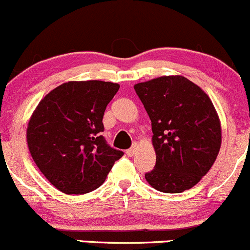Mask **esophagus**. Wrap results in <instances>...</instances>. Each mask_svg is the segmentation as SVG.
Masks as SVG:
<instances>
[{
	"mask_svg": "<svg viewBox=\"0 0 250 250\" xmlns=\"http://www.w3.org/2000/svg\"><path fill=\"white\" fill-rule=\"evenodd\" d=\"M136 150H137V144H133L130 149H127V150H126V155L132 156L133 154L136 153Z\"/></svg>",
	"mask_w": 250,
	"mask_h": 250,
	"instance_id": "esophagus-1",
	"label": "esophagus"
}]
</instances>
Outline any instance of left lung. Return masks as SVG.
Listing matches in <instances>:
<instances>
[{
    "mask_svg": "<svg viewBox=\"0 0 250 250\" xmlns=\"http://www.w3.org/2000/svg\"><path fill=\"white\" fill-rule=\"evenodd\" d=\"M151 122L156 163L146 179L154 189H190L214 164L221 144L215 108L205 91L182 76L159 77L135 85Z\"/></svg>",
    "mask_w": 250,
    "mask_h": 250,
    "instance_id": "left-lung-1",
    "label": "left lung"
}]
</instances>
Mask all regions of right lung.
<instances>
[{"label": "right lung", "mask_w": 250, "mask_h": 250, "mask_svg": "<svg viewBox=\"0 0 250 250\" xmlns=\"http://www.w3.org/2000/svg\"><path fill=\"white\" fill-rule=\"evenodd\" d=\"M119 90L110 82H68L50 91L31 117L27 146L45 178L65 194H86L106 179L124 151L104 132V110Z\"/></svg>", "instance_id": "1"}]
</instances>
